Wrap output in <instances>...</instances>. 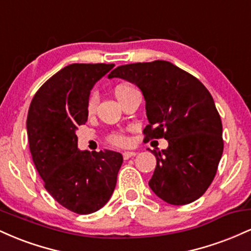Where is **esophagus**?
I'll list each match as a JSON object with an SVG mask.
<instances>
[{"label": "esophagus", "mask_w": 251, "mask_h": 251, "mask_svg": "<svg viewBox=\"0 0 251 251\" xmlns=\"http://www.w3.org/2000/svg\"><path fill=\"white\" fill-rule=\"evenodd\" d=\"M135 154H137V153H135V152H133V151H126V152H124V153H123V157H124V159L127 160V159H129V158L134 157Z\"/></svg>", "instance_id": "34e87169"}]
</instances>
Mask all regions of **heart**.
<instances>
[{
	"instance_id": "b5f03b06",
	"label": "heart",
	"mask_w": 251,
	"mask_h": 251,
	"mask_svg": "<svg viewBox=\"0 0 251 251\" xmlns=\"http://www.w3.org/2000/svg\"><path fill=\"white\" fill-rule=\"evenodd\" d=\"M135 89L134 87H132L131 85H127V83H120L118 85L116 88H114V94H116L117 99L122 100L128 92L133 91ZM97 107V98L94 96H91L88 98V101H87V106H86V111H87L88 114H92L94 111H96ZM107 142L109 144L114 146H125L126 144L128 143L127 137L125 134L119 133V132H114V133H111L107 137Z\"/></svg>"
}]
</instances>
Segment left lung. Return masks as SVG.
<instances>
[{
  "mask_svg": "<svg viewBox=\"0 0 251 251\" xmlns=\"http://www.w3.org/2000/svg\"><path fill=\"white\" fill-rule=\"evenodd\" d=\"M108 77L142 89L149 119L144 140L169 142L166 150L151 151L157 159L149 181L152 191L172 205L198 200L214 180L224 146L210 92L197 77L163 60L119 66Z\"/></svg>",
  "mask_w": 251,
  "mask_h": 251,
  "instance_id": "8db88e82",
  "label": "left lung"
}]
</instances>
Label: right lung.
<instances>
[{
	"label": "right lung",
	"instance_id": "add662e5",
	"mask_svg": "<svg viewBox=\"0 0 251 251\" xmlns=\"http://www.w3.org/2000/svg\"><path fill=\"white\" fill-rule=\"evenodd\" d=\"M113 63H72L50 77L31 100L27 133L33 162L43 185L63 208L79 215L107 203L123 155L77 150V126L85 125L91 89Z\"/></svg>",
	"mask_w": 251,
	"mask_h": 251
}]
</instances>
